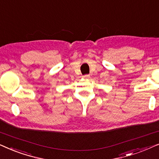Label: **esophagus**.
<instances>
[{"instance_id": "esophagus-1", "label": "esophagus", "mask_w": 159, "mask_h": 159, "mask_svg": "<svg viewBox=\"0 0 159 159\" xmlns=\"http://www.w3.org/2000/svg\"><path fill=\"white\" fill-rule=\"evenodd\" d=\"M90 78V75H83V78L84 79H89V78Z\"/></svg>"}]
</instances>
